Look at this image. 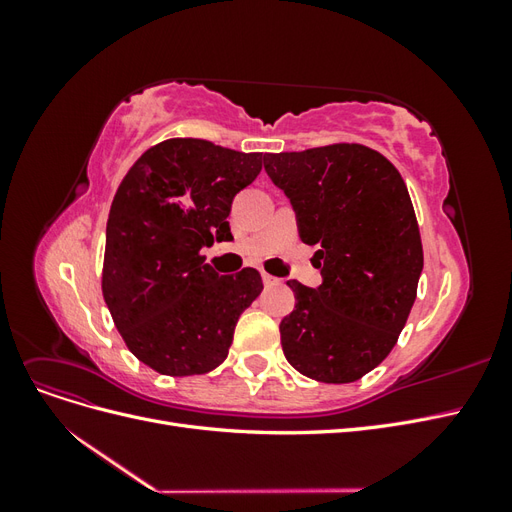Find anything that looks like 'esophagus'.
<instances>
[{
    "label": "esophagus",
    "instance_id": "34e87169",
    "mask_svg": "<svg viewBox=\"0 0 512 512\" xmlns=\"http://www.w3.org/2000/svg\"><path fill=\"white\" fill-rule=\"evenodd\" d=\"M262 282H265V286H277V284H280V280H277V277H273V275H269V273H262Z\"/></svg>",
    "mask_w": 512,
    "mask_h": 512
}]
</instances>
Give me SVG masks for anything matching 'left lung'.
I'll list each match as a JSON object with an SVG mask.
<instances>
[{"instance_id": "left-lung-1", "label": "left lung", "mask_w": 512, "mask_h": 512, "mask_svg": "<svg viewBox=\"0 0 512 512\" xmlns=\"http://www.w3.org/2000/svg\"><path fill=\"white\" fill-rule=\"evenodd\" d=\"M265 170L318 245V288L297 280L280 322L288 363L318 382L346 384L393 350L416 299L423 245L397 168L363 145L265 153Z\"/></svg>"}]
</instances>
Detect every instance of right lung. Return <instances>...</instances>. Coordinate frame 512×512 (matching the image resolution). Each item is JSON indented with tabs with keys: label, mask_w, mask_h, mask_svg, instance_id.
Here are the masks:
<instances>
[{
	"label": "right lung",
	"mask_w": 512,
	"mask_h": 512,
	"mask_svg": "<svg viewBox=\"0 0 512 512\" xmlns=\"http://www.w3.org/2000/svg\"><path fill=\"white\" fill-rule=\"evenodd\" d=\"M262 168L200 138L147 149L123 177L106 222L102 294L123 342L164 376L207 374L228 354L260 273L220 275L203 247L230 239L232 198Z\"/></svg>",
	"instance_id": "obj_1"
}]
</instances>
